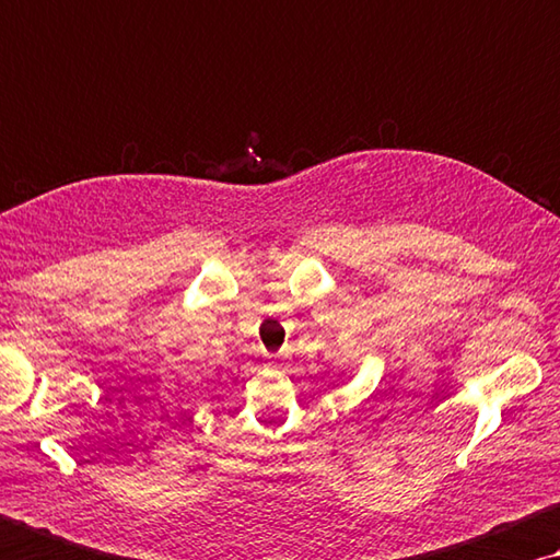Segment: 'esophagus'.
<instances>
[{
  "label": "esophagus",
  "instance_id": "34e87169",
  "mask_svg": "<svg viewBox=\"0 0 560 560\" xmlns=\"http://www.w3.org/2000/svg\"><path fill=\"white\" fill-rule=\"evenodd\" d=\"M269 364L271 368H281V360H283V354H269Z\"/></svg>",
  "mask_w": 560,
  "mask_h": 560
}]
</instances>
